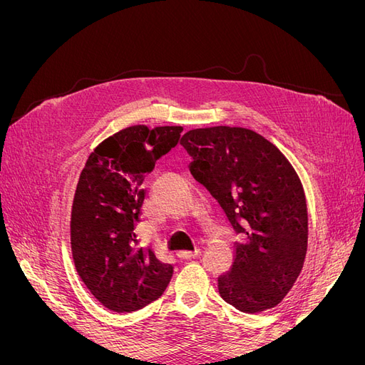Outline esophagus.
<instances>
[{"label":"esophagus","mask_w":365,"mask_h":365,"mask_svg":"<svg viewBox=\"0 0 365 365\" xmlns=\"http://www.w3.org/2000/svg\"><path fill=\"white\" fill-rule=\"evenodd\" d=\"M201 254L200 250H195V251H178L176 252V256H178L180 259H193V257H197Z\"/></svg>","instance_id":"esophagus-1"}]
</instances>
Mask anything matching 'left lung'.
Instances as JSON below:
<instances>
[{
    "mask_svg": "<svg viewBox=\"0 0 365 365\" xmlns=\"http://www.w3.org/2000/svg\"><path fill=\"white\" fill-rule=\"evenodd\" d=\"M190 172L212 193L236 233L231 269L217 279L220 297L245 314L277 306L303 269L307 205L300 176L271 141L245 128L185 132Z\"/></svg>",
    "mask_w": 365,
    "mask_h": 365,
    "instance_id": "8db88e82",
    "label": "left lung"
}]
</instances>
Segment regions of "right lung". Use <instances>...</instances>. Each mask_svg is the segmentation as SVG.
<instances>
[{
  "mask_svg": "<svg viewBox=\"0 0 365 365\" xmlns=\"http://www.w3.org/2000/svg\"><path fill=\"white\" fill-rule=\"evenodd\" d=\"M181 132V126L125 128L103 140L81 172L70 220L73 260L109 311H138L160 298L172 279V264L138 247L134 222L145 200L143 180L178 145Z\"/></svg>",
  "mask_w": 365,
  "mask_h": 365,
  "instance_id": "add662e5",
  "label": "right lung"
}]
</instances>
